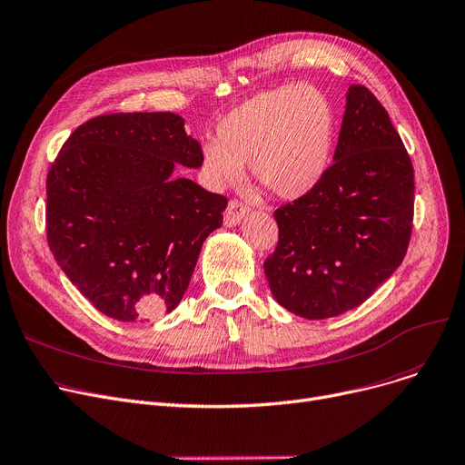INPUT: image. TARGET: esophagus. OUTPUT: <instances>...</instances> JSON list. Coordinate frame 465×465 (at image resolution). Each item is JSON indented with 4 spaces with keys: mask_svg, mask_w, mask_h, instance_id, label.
Masks as SVG:
<instances>
[{
    "mask_svg": "<svg viewBox=\"0 0 465 465\" xmlns=\"http://www.w3.org/2000/svg\"><path fill=\"white\" fill-rule=\"evenodd\" d=\"M250 213V206L243 204L240 201H231L227 210H225V227H236L245 215Z\"/></svg>",
    "mask_w": 465,
    "mask_h": 465,
    "instance_id": "obj_1",
    "label": "esophagus"
}]
</instances>
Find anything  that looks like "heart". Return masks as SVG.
I'll return each instance as SVG.
<instances>
[{
    "instance_id": "1",
    "label": "heart",
    "mask_w": 465,
    "mask_h": 465,
    "mask_svg": "<svg viewBox=\"0 0 465 465\" xmlns=\"http://www.w3.org/2000/svg\"><path fill=\"white\" fill-rule=\"evenodd\" d=\"M336 116L315 86H283L253 95L227 113L215 143L203 148L204 169L217 185H234L250 165L257 183L282 201H298L322 182L331 165Z\"/></svg>"
}]
</instances>
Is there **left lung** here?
<instances>
[{"instance_id":"8db88e82","label":"left lung","mask_w":465,"mask_h":465,"mask_svg":"<svg viewBox=\"0 0 465 465\" xmlns=\"http://www.w3.org/2000/svg\"><path fill=\"white\" fill-rule=\"evenodd\" d=\"M345 99L334 163L274 212L280 240L264 261L276 302L304 319L361 306L401 264L413 229V165L389 113L361 84Z\"/></svg>"}]
</instances>
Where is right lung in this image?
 <instances>
[{
  "label": "right lung",
  "instance_id": "right-lung-1",
  "mask_svg": "<svg viewBox=\"0 0 465 465\" xmlns=\"http://www.w3.org/2000/svg\"><path fill=\"white\" fill-rule=\"evenodd\" d=\"M203 165L174 113H120L69 136L46 176V240L95 310L136 322L171 313L227 199L174 169Z\"/></svg>",
  "mask_w": 465,
  "mask_h": 465
}]
</instances>
